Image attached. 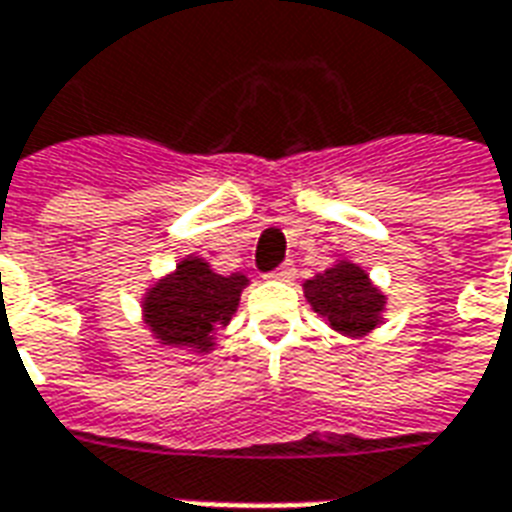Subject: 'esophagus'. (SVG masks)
I'll list each match as a JSON object with an SVG mask.
<instances>
[{"label":"esophagus","mask_w":512,"mask_h":512,"mask_svg":"<svg viewBox=\"0 0 512 512\" xmlns=\"http://www.w3.org/2000/svg\"><path fill=\"white\" fill-rule=\"evenodd\" d=\"M270 278H275V280H291V278H294V267H291V264H283V267H278V270L270 272Z\"/></svg>","instance_id":"1"}]
</instances>
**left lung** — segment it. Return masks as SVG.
Masks as SVG:
<instances>
[{"label": "left lung", "instance_id": "1", "mask_svg": "<svg viewBox=\"0 0 512 512\" xmlns=\"http://www.w3.org/2000/svg\"><path fill=\"white\" fill-rule=\"evenodd\" d=\"M302 288L315 313L343 337H364L383 321L386 294L353 261L340 259L305 280Z\"/></svg>", "mask_w": 512, "mask_h": 512}]
</instances>
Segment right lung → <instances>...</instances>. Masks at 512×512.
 Wrapping results in <instances>:
<instances>
[{"label":"right lung","instance_id":"1","mask_svg":"<svg viewBox=\"0 0 512 512\" xmlns=\"http://www.w3.org/2000/svg\"><path fill=\"white\" fill-rule=\"evenodd\" d=\"M248 283L251 280L242 272L218 275L210 261L186 256L145 291L142 324L151 329L156 343L167 348L210 353L215 348V332L232 321Z\"/></svg>","mask_w":512,"mask_h":512}]
</instances>
